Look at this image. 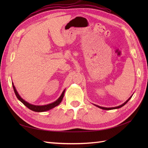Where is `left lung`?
I'll return each mask as SVG.
<instances>
[{"mask_svg":"<svg viewBox=\"0 0 148 148\" xmlns=\"http://www.w3.org/2000/svg\"><path fill=\"white\" fill-rule=\"evenodd\" d=\"M132 96H133V95H132ZM132 96L128 98V100H127L126 101H125V102L123 103V104H122V105H120V106H117V107H101V106H97V105H96V104H94V105L96 106V107H99V108H100V109H104V110H112V109H119V108H120V107H123L124 105L126 104L128 102V101L131 99L132 97Z\"/></svg>","mask_w":148,"mask_h":148,"instance_id":"1","label":"left lung"}]
</instances>
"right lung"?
Segmentation results:
<instances>
[{
    "label": "right lung",
    "mask_w": 148,
    "mask_h": 148,
    "mask_svg": "<svg viewBox=\"0 0 148 148\" xmlns=\"http://www.w3.org/2000/svg\"><path fill=\"white\" fill-rule=\"evenodd\" d=\"M12 85H13V90H14V92L15 93V95L16 96V97L18 98V99L20 101H21L23 104L28 107V109H29L30 110L34 111V112H45V111H47L49 110H51L53 108H54L55 107L57 106L58 105H59L60 104V102H62V99H63L64 96V93L65 91V89L62 92V95H60V96L58 98V99L51 104H49L47 105H44V106H36V105H33V104H29V102H26V101H25L23 98H21V97L19 95L18 92H17L16 89L14 86V84L12 83Z\"/></svg>",
    "instance_id": "obj_1"
}]
</instances>
